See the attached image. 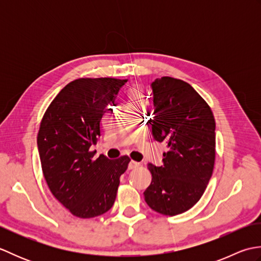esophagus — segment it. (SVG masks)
Returning a JSON list of instances; mask_svg holds the SVG:
<instances>
[{
  "label": "esophagus",
  "mask_w": 261,
  "mask_h": 261,
  "mask_svg": "<svg viewBox=\"0 0 261 261\" xmlns=\"http://www.w3.org/2000/svg\"><path fill=\"white\" fill-rule=\"evenodd\" d=\"M141 164L140 163H137V162H134V160H131V162L129 163V169H136L138 167H140Z\"/></svg>",
  "instance_id": "obj_1"
}]
</instances>
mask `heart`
Wrapping results in <instances>:
<instances>
[{
  "label": "heart",
  "mask_w": 261,
  "mask_h": 261,
  "mask_svg": "<svg viewBox=\"0 0 261 261\" xmlns=\"http://www.w3.org/2000/svg\"><path fill=\"white\" fill-rule=\"evenodd\" d=\"M140 102H141V97L139 95V93H138V91L132 92L130 96V103L132 105H138Z\"/></svg>",
  "instance_id": "b5f03b06"
}]
</instances>
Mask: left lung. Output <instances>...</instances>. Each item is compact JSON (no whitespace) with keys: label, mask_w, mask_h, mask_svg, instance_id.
I'll list each match as a JSON object with an SVG mask.
<instances>
[{"label":"left lung","mask_w":261,"mask_h":261,"mask_svg":"<svg viewBox=\"0 0 261 261\" xmlns=\"http://www.w3.org/2000/svg\"><path fill=\"white\" fill-rule=\"evenodd\" d=\"M152 136L167 143L164 165L148 164L152 179L145 201L164 215L184 213L206 188L215 162L212 110L188 83L165 76L151 83Z\"/></svg>","instance_id":"obj_1"}]
</instances>
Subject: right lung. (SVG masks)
<instances>
[{
    "mask_svg": "<svg viewBox=\"0 0 261 261\" xmlns=\"http://www.w3.org/2000/svg\"><path fill=\"white\" fill-rule=\"evenodd\" d=\"M127 80L79 79L66 85L46 110L38 132L43 176L53 195L81 219L113 206L120 176L130 158L111 160L91 151L101 136V119Z\"/></svg>",
    "mask_w": 261,
    "mask_h": 261,
    "instance_id": "obj_1",
    "label": "right lung"
}]
</instances>
